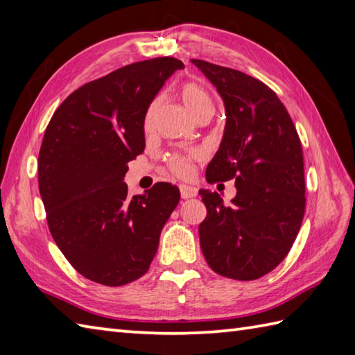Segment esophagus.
I'll use <instances>...</instances> for the list:
<instances>
[{
    "instance_id": "1",
    "label": "esophagus",
    "mask_w": 355,
    "mask_h": 355,
    "mask_svg": "<svg viewBox=\"0 0 355 355\" xmlns=\"http://www.w3.org/2000/svg\"><path fill=\"white\" fill-rule=\"evenodd\" d=\"M180 188V196H182V199H190V198H194L198 194V188H194L191 185H179Z\"/></svg>"
}]
</instances>
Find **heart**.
Masks as SVG:
<instances>
[{
    "label": "heart",
    "mask_w": 355,
    "mask_h": 355,
    "mask_svg": "<svg viewBox=\"0 0 355 355\" xmlns=\"http://www.w3.org/2000/svg\"><path fill=\"white\" fill-rule=\"evenodd\" d=\"M180 96H182L184 104L188 108V112L193 114V118L198 116L199 113L213 110L211 98H209L208 93L198 84H193V83L184 84L182 90H180ZM153 110L155 108L151 107L147 113V119H146L147 125H150L151 116H153ZM170 168L175 171L176 175L185 176L188 175V171H190V162H188V159L184 156H173L170 159Z\"/></svg>",
    "instance_id": "obj_1"
}]
</instances>
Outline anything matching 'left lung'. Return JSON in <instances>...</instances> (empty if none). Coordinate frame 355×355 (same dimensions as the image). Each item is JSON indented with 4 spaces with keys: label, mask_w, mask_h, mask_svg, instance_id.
Here are the masks:
<instances>
[{
    "label": "left lung",
    "mask_w": 355,
    "mask_h": 355,
    "mask_svg": "<svg viewBox=\"0 0 355 355\" xmlns=\"http://www.w3.org/2000/svg\"><path fill=\"white\" fill-rule=\"evenodd\" d=\"M220 95L225 128L207 180L234 179L236 196L200 190L207 218L199 225L209 268L236 280L272 271L291 250L305 214L299 135L268 85L242 71L191 60Z\"/></svg>",
    "instance_id": "left-lung-1"
}]
</instances>
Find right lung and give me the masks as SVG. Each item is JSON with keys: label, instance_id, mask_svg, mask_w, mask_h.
<instances>
[{"label": "right lung", "instance_id": "right-lung-1", "mask_svg": "<svg viewBox=\"0 0 355 355\" xmlns=\"http://www.w3.org/2000/svg\"><path fill=\"white\" fill-rule=\"evenodd\" d=\"M176 58L130 64L79 87L58 107L38 157L40 194L58 248L84 277L121 286L144 276L180 199L159 182L128 196V162L146 148L144 122Z\"/></svg>", "mask_w": 355, "mask_h": 355}]
</instances>
